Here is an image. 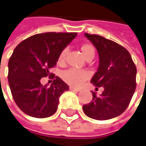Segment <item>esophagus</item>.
<instances>
[{"instance_id": "obj_1", "label": "esophagus", "mask_w": 146, "mask_h": 146, "mask_svg": "<svg viewBox=\"0 0 146 146\" xmlns=\"http://www.w3.org/2000/svg\"><path fill=\"white\" fill-rule=\"evenodd\" d=\"M69 88H70V90L74 91V92H80V88H76V87H74V86H70Z\"/></svg>"}]
</instances>
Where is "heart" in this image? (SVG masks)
Instances as JSON below:
<instances>
[{
	"instance_id": "b5f03b06",
	"label": "heart",
	"mask_w": 146,
	"mask_h": 146,
	"mask_svg": "<svg viewBox=\"0 0 146 146\" xmlns=\"http://www.w3.org/2000/svg\"><path fill=\"white\" fill-rule=\"evenodd\" d=\"M81 53L83 56L87 59L89 57H94L95 54V49L92 45L89 43H84L80 46ZM67 53L66 48L63 49L60 54H59L58 62L60 64H63L66 60V55ZM89 72L86 70H80L76 68H69L64 71L61 74L62 80L68 85L72 86H80L86 80L89 78Z\"/></svg>"
}]
</instances>
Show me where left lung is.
Masks as SVG:
<instances>
[{"mask_svg": "<svg viewBox=\"0 0 146 146\" xmlns=\"http://www.w3.org/2000/svg\"><path fill=\"white\" fill-rule=\"evenodd\" d=\"M100 56L98 71L91 82L103 87L100 96L92 92V101L83 106L86 116L97 120H107L125 111L136 89L137 68L129 52L119 44L97 35L85 34Z\"/></svg>", "mask_w": 146, "mask_h": 146, "instance_id": "left-lung-1", "label": "left lung"}]
</instances>
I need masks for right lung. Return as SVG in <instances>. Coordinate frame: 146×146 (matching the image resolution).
Masks as SVG:
<instances>
[{"label":"right lung","mask_w":146,"mask_h":146,"mask_svg":"<svg viewBox=\"0 0 146 146\" xmlns=\"http://www.w3.org/2000/svg\"><path fill=\"white\" fill-rule=\"evenodd\" d=\"M77 33H44L21 41L8 61V84L18 107L35 118H47L55 113L59 98L69 86L58 76L50 74L60 52ZM49 76L51 86H43L40 79Z\"/></svg>","instance_id":"right-lung-1"}]
</instances>
